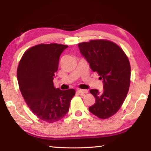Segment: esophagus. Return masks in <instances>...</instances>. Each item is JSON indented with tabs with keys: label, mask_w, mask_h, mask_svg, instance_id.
Wrapping results in <instances>:
<instances>
[{
	"label": "esophagus",
	"mask_w": 151,
	"mask_h": 151,
	"mask_svg": "<svg viewBox=\"0 0 151 151\" xmlns=\"http://www.w3.org/2000/svg\"><path fill=\"white\" fill-rule=\"evenodd\" d=\"M77 92H78V93H81V94L88 93V91L87 90H83V89H78V90H77Z\"/></svg>",
	"instance_id": "34e87169"
}]
</instances>
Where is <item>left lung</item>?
Instances as JSON below:
<instances>
[{
	"label": "left lung",
	"instance_id": "obj_1",
	"mask_svg": "<svg viewBox=\"0 0 151 151\" xmlns=\"http://www.w3.org/2000/svg\"><path fill=\"white\" fill-rule=\"evenodd\" d=\"M91 68L103 80V90L91 89L95 103L89 111L102 119L116 114L126 99L131 83V65L123 50L109 40H91L78 45Z\"/></svg>",
	"mask_w": 151,
	"mask_h": 151
}]
</instances>
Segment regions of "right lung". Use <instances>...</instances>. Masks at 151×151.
<instances>
[{
	"instance_id": "1",
	"label": "right lung",
	"mask_w": 151,
	"mask_h": 151,
	"mask_svg": "<svg viewBox=\"0 0 151 151\" xmlns=\"http://www.w3.org/2000/svg\"><path fill=\"white\" fill-rule=\"evenodd\" d=\"M68 47L57 43L39 44L25 51L17 68L21 94L38 118L47 122L62 119L69 110L75 91H61L53 84L61 53Z\"/></svg>"
}]
</instances>
